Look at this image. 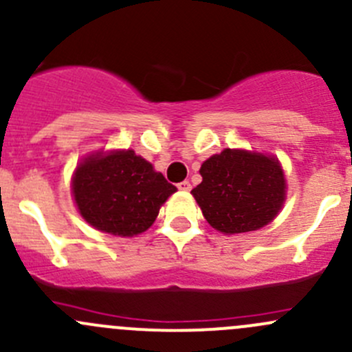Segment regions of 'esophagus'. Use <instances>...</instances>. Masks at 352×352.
<instances>
[{"mask_svg": "<svg viewBox=\"0 0 352 352\" xmlns=\"http://www.w3.org/2000/svg\"><path fill=\"white\" fill-rule=\"evenodd\" d=\"M177 187H179L180 190H190V182L189 180H184V182H180V184H177Z\"/></svg>", "mask_w": 352, "mask_h": 352, "instance_id": "esophagus-1", "label": "esophagus"}]
</instances>
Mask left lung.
<instances>
[{"mask_svg":"<svg viewBox=\"0 0 352 352\" xmlns=\"http://www.w3.org/2000/svg\"><path fill=\"white\" fill-rule=\"evenodd\" d=\"M199 172L202 182L190 194L218 232L233 235L262 228L285 201V175L271 156L223 150L206 160Z\"/></svg>","mask_w":352,"mask_h":352,"instance_id":"1","label":"left lung"}]
</instances>
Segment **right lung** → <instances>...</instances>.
<instances>
[{"label":"right lung","mask_w":352,"mask_h":352,"mask_svg":"<svg viewBox=\"0 0 352 352\" xmlns=\"http://www.w3.org/2000/svg\"><path fill=\"white\" fill-rule=\"evenodd\" d=\"M175 186L133 150L88 156L76 168L73 194L81 216L110 235L146 232Z\"/></svg>","instance_id":"1"}]
</instances>
